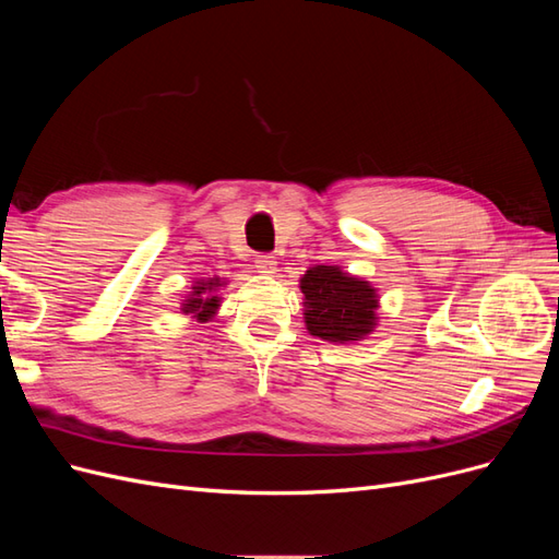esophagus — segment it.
Returning <instances> with one entry per match:
<instances>
[{"label": "esophagus", "instance_id": "34e87169", "mask_svg": "<svg viewBox=\"0 0 559 559\" xmlns=\"http://www.w3.org/2000/svg\"><path fill=\"white\" fill-rule=\"evenodd\" d=\"M257 270H259L261 275L273 277V275L277 273V261H275V257H259V259H257Z\"/></svg>", "mask_w": 559, "mask_h": 559}]
</instances>
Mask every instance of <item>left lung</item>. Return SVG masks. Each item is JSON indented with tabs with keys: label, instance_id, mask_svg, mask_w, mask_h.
<instances>
[{
	"label": "left lung",
	"instance_id": "8db88e82",
	"mask_svg": "<svg viewBox=\"0 0 559 559\" xmlns=\"http://www.w3.org/2000/svg\"><path fill=\"white\" fill-rule=\"evenodd\" d=\"M298 286L310 335L347 345L366 341L376 331L380 296L368 280L345 273L341 265H312Z\"/></svg>",
	"mask_w": 559,
	"mask_h": 559
}]
</instances>
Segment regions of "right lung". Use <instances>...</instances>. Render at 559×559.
Wrapping results in <instances>:
<instances>
[{
    "instance_id": "add662e5",
    "label": "right lung",
    "mask_w": 559,
    "mask_h": 559,
    "mask_svg": "<svg viewBox=\"0 0 559 559\" xmlns=\"http://www.w3.org/2000/svg\"><path fill=\"white\" fill-rule=\"evenodd\" d=\"M228 284V280L224 277H200L193 282L191 292L186 294L179 302V310L183 314H189L191 321H195V324H207V321H212L216 314H218V308H222V292L224 286Z\"/></svg>"
}]
</instances>
